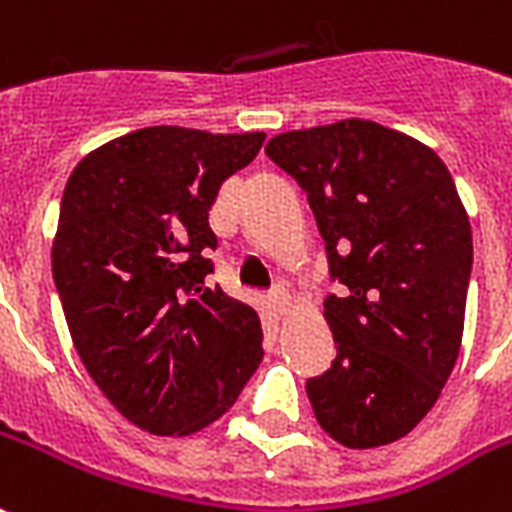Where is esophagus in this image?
<instances>
[{
  "instance_id": "1",
  "label": "esophagus",
  "mask_w": 512,
  "mask_h": 512,
  "mask_svg": "<svg viewBox=\"0 0 512 512\" xmlns=\"http://www.w3.org/2000/svg\"><path fill=\"white\" fill-rule=\"evenodd\" d=\"M271 303L276 306V311H287V308H290L292 298H290V292L284 290V284H276V287H273Z\"/></svg>"
}]
</instances>
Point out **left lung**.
<instances>
[{
	"label": "left lung",
	"instance_id": "left-lung-1",
	"mask_svg": "<svg viewBox=\"0 0 512 512\" xmlns=\"http://www.w3.org/2000/svg\"><path fill=\"white\" fill-rule=\"evenodd\" d=\"M325 239L341 295L325 300L333 368L308 378L319 427L376 448L419 424L456 365L473 268V230L451 171L419 139L346 117L273 136Z\"/></svg>",
	"mask_w": 512,
	"mask_h": 512
}]
</instances>
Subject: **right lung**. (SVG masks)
<instances>
[{"mask_svg": "<svg viewBox=\"0 0 512 512\" xmlns=\"http://www.w3.org/2000/svg\"><path fill=\"white\" fill-rule=\"evenodd\" d=\"M263 142V131L150 126L69 174L53 239L58 298L85 370L144 432H201L263 360L255 308L204 287L217 247L209 209Z\"/></svg>", "mask_w": 512, "mask_h": 512, "instance_id": "right-lung-1", "label": "right lung"}]
</instances>
